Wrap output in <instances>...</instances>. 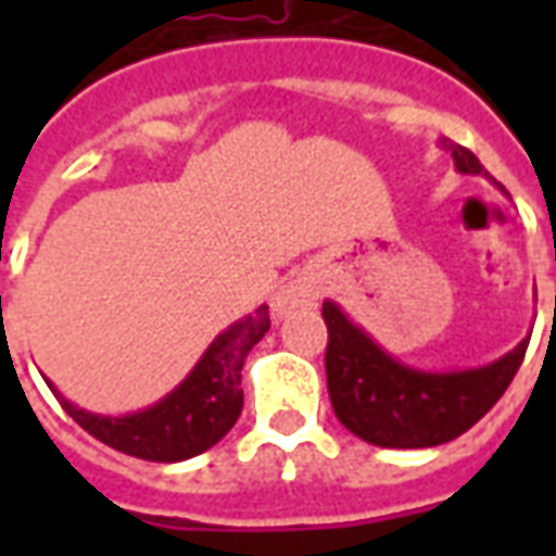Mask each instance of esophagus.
Here are the masks:
<instances>
[{"mask_svg": "<svg viewBox=\"0 0 556 556\" xmlns=\"http://www.w3.org/2000/svg\"><path fill=\"white\" fill-rule=\"evenodd\" d=\"M318 298V289L315 286H306V282H298V286H291V289H282L277 294V301H274V309L277 315H286L291 309H298V306H309Z\"/></svg>", "mask_w": 556, "mask_h": 556, "instance_id": "1", "label": "esophagus"}]
</instances>
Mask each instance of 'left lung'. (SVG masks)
I'll return each instance as SVG.
<instances>
[{
	"mask_svg": "<svg viewBox=\"0 0 556 556\" xmlns=\"http://www.w3.org/2000/svg\"><path fill=\"white\" fill-rule=\"evenodd\" d=\"M455 169L482 175L473 151L441 139ZM327 393L339 422L357 438L387 450H422L465 434L485 417L513 384L525 361L527 342H518L501 361L462 372H422L390 357L381 345L351 325L333 301H325Z\"/></svg>",
	"mask_w": 556,
	"mask_h": 556,
	"instance_id": "1",
	"label": "left lung"
}]
</instances>
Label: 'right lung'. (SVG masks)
<instances>
[{
  "mask_svg": "<svg viewBox=\"0 0 556 556\" xmlns=\"http://www.w3.org/2000/svg\"><path fill=\"white\" fill-rule=\"evenodd\" d=\"M267 330H270V315L267 306H258L253 315L235 321L207 345L193 372L169 396L127 417H98L89 410L74 408L65 396H59V390L50 381L47 384L59 396L62 408L91 438H98L106 446L146 462H184L211 450L238 422L243 408V361Z\"/></svg>",
  "mask_w": 556,
  "mask_h": 556,
  "instance_id": "right-lung-1",
  "label": "right lung"
}]
</instances>
